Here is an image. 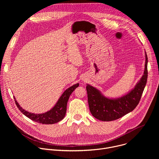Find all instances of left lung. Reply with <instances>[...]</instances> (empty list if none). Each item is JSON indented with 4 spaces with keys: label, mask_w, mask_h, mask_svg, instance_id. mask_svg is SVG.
Here are the masks:
<instances>
[{
    "label": "left lung",
    "mask_w": 159,
    "mask_h": 159,
    "mask_svg": "<svg viewBox=\"0 0 159 159\" xmlns=\"http://www.w3.org/2000/svg\"><path fill=\"white\" fill-rule=\"evenodd\" d=\"M147 63L148 58L145 52V70L142 77L133 89L121 98H107L96 88L87 85L89 109L95 118L103 121H114L128 114L137 106L147 81Z\"/></svg>",
    "instance_id": "8db88e82"
}]
</instances>
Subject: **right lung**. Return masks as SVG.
<instances>
[{
	"label": "right lung",
	"instance_id": "1",
	"mask_svg": "<svg viewBox=\"0 0 159 159\" xmlns=\"http://www.w3.org/2000/svg\"><path fill=\"white\" fill-rule=\"evenodd\" d=\"M79 84L77 83L72 87L68 88L63 93L55 106L52 109L44 113H41V114H34V113L25 111L19 106L15 98H14L17 107L20 111V112H22V114L25 115L26 116L37 123L51 125L58 123L64 118L66 111V104L68 100H69L72 92L77 87H79Z\"/></svg>",
	"mask_w": 159,
	"mask_h": 159
}]
</instances>
